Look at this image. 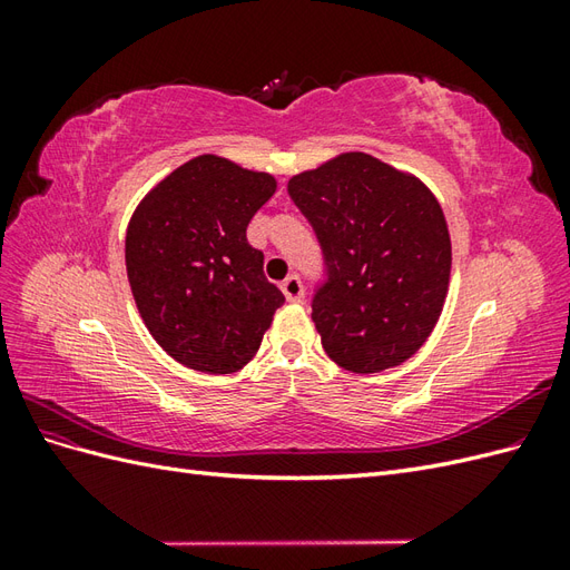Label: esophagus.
<instances>
[{
	"label": "esophagus",
	"instance_id": "34e87169",
	"mask_svg": "<svg viewBox=\"0 0 570 570\" xmlns=\"http://www.w3.org/2000/svg\"><path fill=\"white\" fill-rule=\"evenodd\" d=\"M281 289H283V295L287 297V302H304V285H302L297 275H289V278H285Z\"/></svg>",
	"mask_w": 570,
	"mask_h": 570
}]
</instances>
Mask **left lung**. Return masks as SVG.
Segmentation results:
<instances>
[{
	"label": "left lung",
	"mask_w": 570,
	"mask_h": 570,
	"mask_svg": "<svg viewBox=\"0 0 570 570\" xmlns=\"http://www.w3.org/2000/svg\"><path fill=\"white\" fill-rule=\"evenodd\" d=\"M287 193L312 223L327 281L312 302L325 354L352 373L404 364L433 333L452 271L435 195L364 151L292 176Z\"/></svg>",
	"instance_id": "left-lung-1"
}]
</instances>
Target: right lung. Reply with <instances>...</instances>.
I'll return each instance as SVG.
<instances>
[{
	"label": "right lung",
	"mask_w": 570,
	"mask_h": 570,
	"mask_svg": "<svg viewBox=\"0 0 570 570\" xmlns=\"http://www.w3.org/2000/svg\"><path fill=\"white\" fill-rule=\"evenodd\" d=\"M275 178L202 154L154 185L126 233V271L147 331L178 364L212 375L258 352L283 292L247 243Z\"/></svg>",
	"instance_id": "1"
}]
</instances>
